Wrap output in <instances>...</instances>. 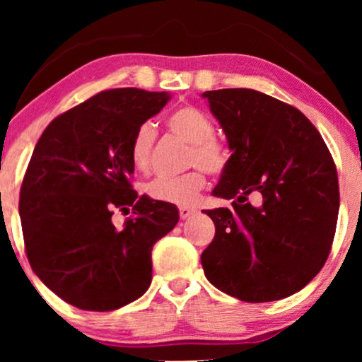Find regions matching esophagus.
I'll return each mask as SVG.
<instances>
[{
    "instance_id": "esophagus-1",
    "label": "esophagus",
    "mask_w": 362,
    "mask_h": 362,
    "mask_svg": "<svg viewBox=\"0 0 362 362\" xmlns=\"http://www.w3.org/2000/svg\"><path fill=\"white\" fill-rule=\"evenodd\" d=\"M194 209H191V207H186V206H181L180 207V216L181 219H187V217H191L192 214H194Z\"/></svg>"
}]
</instances>
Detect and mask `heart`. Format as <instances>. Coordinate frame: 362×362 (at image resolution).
I'll list each match as a JSON object with an SVG mask.
<instances>
[{"mask_svg":"<svg viewBox=\"0 0 362 362\" xmlns=\"http://www.w3.org/2000/svg\"><path fill=\"white\" fill-rule=\"evenodd\" d=\"M168 127L181 140L191 143L187 153V166L196 168L182 176L158 177L146 185V194L155 201L170 202V204L187 206L196 199L206 185L207 173H219L226 165V150L214 138V123L211 118L194 107H181L168 118ZM155 127L145 122L136 128L132 138L130 156L136 170L145 171L150 166L153 143H155Z\"/></svg>","mask_w":362,"mask_h":362,"instance_id":"1","label":"heart"}]
</instances>
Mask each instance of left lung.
<instances>
[{
	"label": "left lung",
	"mask_w": 362,
	"mask_h": 362,
	"mask_svg": "<svg viewBox=\"0 0 362 362\" xmlns=\"http://www.w3.org/2000/svg\"><path fill=\"white\" fill-rule=\"evenodd\" d=\"M202 98L232 153L212 191L232 207L202 211L216 226L201 255L206 279L249 303L286 298L329 255L339 211L333 158L313 123L274 97L222 88ZM250 194H259L257 206Z\"/></svg>",
	"instance_id": "1"
}]
</instances>
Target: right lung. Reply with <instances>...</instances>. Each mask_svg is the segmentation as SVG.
Returning a JSON list of instances; mask_svg holds the SVG:
<instances>
[{
    "label": "right lung",
    "mask_w": 362,
    "mask_h": 362,
    "mask_svg": "<svg viewBox=\"0 0 362 362\" xmlns=\"http://www.w3.org/2000/svg\"><path fill=\"white\" fill-rule=\"evenodd\" d=\"M168 92L113 88L49 123L19 196L24 245L34 274L69 305L122 308L151 284L153 245L175 229V204L132 189L136 128L170 102ZM115 206L129 211L122 230Z\"/></svg>",
    "instance_id": "add662e5"
}]
</instances>
